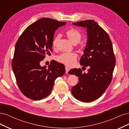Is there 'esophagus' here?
<instances>
[{
    "mask_svg": "<svg viewBox=\"0 0 129 129\" xmlns=\"http://www.w3.org/2000/svg\"><path fill=\"white\" fill-rule=\"evenodd\" d=\"M65 71H66V73H68L69 72V71H70V69L69 68H68V66H65Z\"/></svg>",
    "mask_w": 129,
    "mask_h": 129,
    "instance_id": "34e87169",
    "label": "esophagus"
}]
</instances>
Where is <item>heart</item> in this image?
Here are the masks:
<instances>
[{"label":"heart","mask_w":129,"mask_h":129,"mask_svg":"<svg viewBox=\"0 0 129 129\" xmlns=\"http://www.w3.org/2000/svg\"><path fill=\"white\" fill-rule=\"evenodd\" d=\"M66 34L68 38L74 44H77L80 42L82 39V34L80 31L75 28H71L66 31ZM60 34H58L53 39L52 45L53 48H56L58 42L60 39ZM78 55L75 52H65L57 57V60L69 66H73L76 64Z\"/></svg>","instance_id":"b5f03b06"}]
</instances>
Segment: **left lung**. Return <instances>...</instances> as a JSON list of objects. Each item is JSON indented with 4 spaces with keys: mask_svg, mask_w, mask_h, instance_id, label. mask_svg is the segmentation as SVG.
<instances>
[{
    "mask_svg": "<svg viewBox=\"0 0 129 129\" xmlns=\"http://www.w3.org/2000/svg\"><path fill=\"white\" fill-rule=\"evenodd\" d=\"M73 24L87 29L88 40L80 63L82 68L88 66L89 69L87 73L81 69L69 72L79 78V82L72 88V94L78 100L90 102L100 97L109 86L116 58L109 35L96 22L87 20Z\"/></svg>",
    "mask_w": 129,
    "mask_h": 129,
    "instance_id": "8db88e82",
    "label": "left lung"
}]
</instances>
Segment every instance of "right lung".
I'll list each match as a JSON object with an SVG mask.
<instances>
[{"label": "right lung", "instance_id": "obj_1", "mask_svg": "<svg viewBox=\"0 0 129 129\" xmlns=\"http://www.w3.org/2000/svg\"><path fill=\"white\" fill-rule=\"evenodd\" d=\"M65 24L51 18L40 19L28 26L16 43L12 69L20 90L29 99L40 100L48 96L55 80L65 73L64 65L56 61L48 68L40 64L51 55L55 31Z\"/></svg>", "mask_w": 129, "mask_h": 129}]
</instances>
